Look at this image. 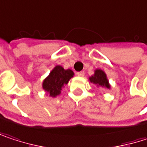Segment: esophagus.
<instances>
[{
	"instance_id": "1",
	"label": "esophagus",
	"mask_w": 147,
	"mask_h": 147,
	"mask_svg": "<svg viewBox=\"0 0 147 147\" xmlns=\"http://www.w3.org/2000/svg\"><path fill=\"white\" fill-rule=\"evenodd\" d=\"M76 75H77L78 76H84L85 73H84V71H79V72L76 73Z\"/></svg>"
}]
</instances>
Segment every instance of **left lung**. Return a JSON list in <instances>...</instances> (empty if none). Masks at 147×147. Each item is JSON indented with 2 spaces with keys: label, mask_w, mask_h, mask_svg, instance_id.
I'll return each mask as SVG.
<instances>
[{
  "label": "left lung",
  "mask_w": 147,
  "mask_h": 147,
  "mask_svg": "<svg viewBox=\"0 0 147 147\" xmlns=\"http://www.w3.org/2000/svg\"><path fill=\"white\" fill-rule=\"evenodd\" d=\"M89 81L92 83L97 85V87L110 89V85L109 83L107 75L105 74L103 71H102L100 69L95 70L94 75H92V76L89 77Z\"/></svg>",
  "instance_id": "8db88e82"
}]
</instances>
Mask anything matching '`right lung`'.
<instances>
[{
    "mask_svg": "<svg viewBox=\"0 0 147 147\" xmlns=\"http://www.w3.org/2000/svg\"><path fill=\"white\" fill-rule=\"evenodd\" d=\"M73 76L74 72L71 70H65L62 66L56 65L44 80L43 89L49 95V97L55 98L60 95L62 87L68 83Z\"/></svg>",
    "mask_w": 147,
    "mask_h": 147,
    "instance_id": "right-lung-1",
    "label": "right lung"
}]
</instances>
